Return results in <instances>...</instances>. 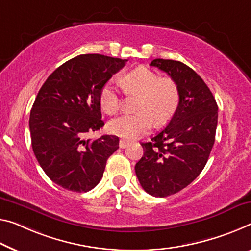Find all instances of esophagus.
I'll list each match as a JSON object with an SVG mask.
<instances>
[{
  "mask_svg": "<svg viewBox=\"0 0 251 251\" xmlns=\"http://www.w3.org/2000/svg\"><path fill=\"white\" fill-rule=\"evenodd\" d=\"M129 144H130V142L126 141V140H120V142H119V147H120V148H126V147H128Z\"/></svg>",
  "mask_w": 251,
  "mask_h": 251,
  "instance_id": "obj_1",
  "label": "esophagus"
}]
</instances>
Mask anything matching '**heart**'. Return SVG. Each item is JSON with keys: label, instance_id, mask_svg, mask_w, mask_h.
I'll return each mask as SVG.
<instances>
[{"label": "heart", "instance_id": "b5f03b06", "mask_svg": "<svg viewBox=\"0 0 251 251\" xmlns=\"http://www.w3.org/2000/svg\"><path fill=\"white\" fill-rule=\"evenodd\" d=\"M126 93L139 95L134 114H123L111 120L109 130L115 136L136 139L152 128L153 121L164 125L176 112L179 104L178 85L171 77H159L151 69L139 66L121 78ZM100 104L107 114L117 113L121 107L118 84L110 80L100 91Z\"/></svg>", "mask_w": 251, "mask_h": 251}]
</instances>
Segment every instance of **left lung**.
<instances>
[{"instance_id":"left-lung-1","label":"left lung","mask_w":251,"mask_h":251,"mask_svg":"<svg viewBox=\"0 0 251 251\" xmlns=\"http://www.w3.org/2000/svg\"><path fill=\"white\" fill-rule=\"evenodd\" d=\"M155 66L178 85L179 104L165 128L150 142H142L144 156L136 164L142 188L166 198L190 185L205 167L215 140L218 105L210 88L180 61L153 59Z\"/></svg>"}]
</instances>
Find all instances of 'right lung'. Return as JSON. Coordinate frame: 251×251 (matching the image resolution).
I'll return each mask as SVG.
<instances>
[{
  "mask_svg": "<svg viewBox=\"0 0 251 251\" xmlns=\"http://www.w3.org/2000/svg\"><path fill=\"white\" fill-rule=\"evenodd\" d=\"M126 59L99 53L64 63L41 86L30 112L31 145L50 179L68 191L83 193L101 180L106 160L119 148L117 136L86 139L104 122L100 91Z\"/></svg>",
  "mask_w": 251,
  "mask_h": 251,
  "instance_id": "add662e5",
  "label": "right lung"
}]
</instances>
